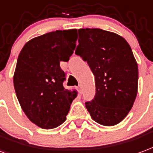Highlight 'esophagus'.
<instances>
[{"label": "esophagus", "instance_id": "obj_1", "mask_svg": "<svg viewBox=\"0 0 153 153\" xmlns=\"http://www.w3.org/2000/svg\"><path fill=\"white\" fill-rule=\"evenodd\" d=\"M77 89H78V91H79V93L81 95L82 94V86L79 85L78 88H77Z\"/></svg>", "mask_w": 153, "mask_h": 153}]
</instances>
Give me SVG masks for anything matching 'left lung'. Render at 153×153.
<instances>
[{"label":"left lung","mask_w":153,"mask_h":153,"mask_svg":"<svg viewBox=\"0 0 153 153\" xmlns=\"http://www.w3.org/2000/svg\"><path fill=\"white\" fill-rule=\"evenodd\" d=\"M75 54L88 62L95 76L96 94L85 103L92 119L103 126L122 122L131 110L138 91L139 71L124 38L98 28L79 29Z\"/></svg>","instance_id":"obj_1"}]
</instances>
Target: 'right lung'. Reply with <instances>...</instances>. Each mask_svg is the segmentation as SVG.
Listing matches in <instances>:
<instances>
[{
  "label": "right lung",
  "mask_w": 153,
  "mask_h": 153,
  "mask_svg": "<svg viewBox=\"0 0 153 153\" xmlns=\"http://www.w3.org/2000/svg\"><path fill=\"white\" fill-rule=\"evenodd\" d=\"M76 29L56 30L28 41L19 53L13 86L22 110L43 129L64 123L75 91L63 87L66 74L60 62H68L76 46Z\"/></svg>",
  "instance_id": "add662e5"
}]
</instances>
